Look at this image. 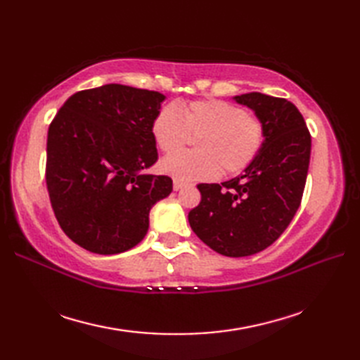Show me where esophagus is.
Masks as SVG:
<instances>
[{"mask_svg":"<svg viewBox=\"0 0 360 360\" xmlns=\"http://www.w3.org/2000/svg\"><path fill=\"white\" fill-rule=\"evenodd\" d=\"M186 186V182H182V181H179V179H174L173 181V188L174 190H179V188H182Z\"/></svg>","mask_w":360,"mask_h":360,"instance_id":"obj_1","label":"esophagus"}]
</instances>
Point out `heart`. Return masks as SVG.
I'll return each mask as SVG.
<instances>
[{
  "mask_svg": "<svg viewBox=\"0 0 360 360\" xmlns=\"http://www.w3.org/2000/svg\"><path fill=\"white\" fill-rule=\"evenodd\" d=\"M156 147L170 155L181 150L190 136L195 148L165 158L160 170L179 181H209L219 173L238 174L254 162L263 148V120L243 106L221 98H200L162 106L151 122Z\"/></svg>",
  "mask_w": 360,
  "mask_h": 360,
  "instance_id": "obj_1",
  "label": "heart"
}]
</instances>
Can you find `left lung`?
I'll return each instance as SVG.
<instances>
[{
  "label": "left lung",
  "mask_w": 360,
  "mask_h": 360,
  "mask_svg": "<svg viewBox=\"0 0 360 360\" xmlns=\"http://www.w3.org/2000/svg\"><path fill=\"white\" fill-rule=\"evenodd\" d=\"M235 101L263 120L266 137L243 174L223 184H198L201 202L188 212L192 231L226 257L262 252L285 232L300 207L311 158V134L294 103L262 93Z\"/></svg>",
  "instance_id": "obj_1"
}]
</instances>
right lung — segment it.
I'll return each instance as SVG.
<instances>
[{
  "mask_svg": "<svg viewBox=\"0 0 360 360\" xmlns=\"http://www.w3.org/2000/svg\"><path fill=\"white\" fill-rule=\"evenodd\" d=\"M158 91L103 85L72 94L48 129L46 186L60 227L93 254L114 255L147 235L168 176L142 174L158 160L151 122Z\"/></svg>",
  "mask_w": 360,
  "mask_h": 360,
  "instance_id": "add662e5",
  "label": "right lung"
}]
</instances>
